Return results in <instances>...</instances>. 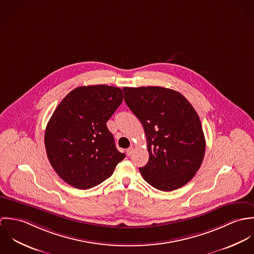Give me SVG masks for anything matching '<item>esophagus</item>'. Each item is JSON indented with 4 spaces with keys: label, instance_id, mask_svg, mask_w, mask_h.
<instances>
[{
    "label": "esophagus",
    "instance_id": "obj_1",
    "mask_svg": "<svg viewBox=\"0 0 254 254\" xmlns=\"http://www.w3.org/2000/svg\"><path fill=\"white\" fill-rule=\"evenodd\" d=\"M132 152H133V146H130L129 148H127L126 153H127V155H128V156H130V155L132 154Z\"/></svg>",
    "mask_w": 254,
    "mask_h": 254
}]
</instances>
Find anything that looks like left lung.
<instances>
[{
    "label": "left lung",
    "mask_w": 254,
    "mask_h": 254,
    "mask_svg": "<svg viewBox=\"0 0 254 254\" xmlns=\"http://www.w3.org/2000/svg\"><path fill=\"white\" fill-rule=\"evenodd\" d=\"M124 100L144 126L146 165L139 168L153 188L169 191L190 181L205 152L201 122L189 101L163 87H124Z\"/></svg>",
    "instance_id": "left-lung-1"
}]
</instances>
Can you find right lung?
Returning <instances> with one entry per match:
<instances>
[{
	"mask_svg": "<svg viewBox=\"0 0 254 254\" xmlns=\"http://www.w3.org/2000/svg\"><path fill=\"white\" fill-rule=\"evenodd\" d=\"M122 101L120 88L82 86L54 111L45 131V147L51 165L68 185L80 190L98 186L124 159L107 127Z\"/></svg>",
	"mask_w": 254,
	"mask_h": 254,
	"instance_id": "add662e5",
	"label": "right lung"
}]
</instances>
